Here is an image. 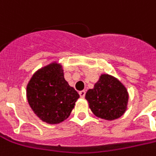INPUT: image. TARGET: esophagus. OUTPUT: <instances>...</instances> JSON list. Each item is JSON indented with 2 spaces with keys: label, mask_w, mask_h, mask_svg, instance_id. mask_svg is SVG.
<instances>
[{
  "label": "esophagus",
  "mask_w": 156,
  "mask_h": 156,
  "mask_svg": "<svg viewBox=\"0 0 156 156\" xmlns=\"http://www.w3.org/2000/svg\"><path fill=\"white\" fill-rule=\"evenodd\" d=\"M85 90H82V91H79V95H80V97L81 98H84V96H85Z\"/></svg>",
  "instance_id": "34e87169"
}]
</instances>
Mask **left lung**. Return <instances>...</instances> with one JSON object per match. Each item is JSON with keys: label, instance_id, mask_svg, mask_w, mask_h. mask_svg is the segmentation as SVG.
Here are the masks:
<instances>
[{"label": "left lung", "instance_id": "obj_1", "mask_svg": "<svg viewBox=\"0 0 156 156\" xmlns=\"http://www.w3.org/2000/svg\"><path fill=\"white\" fill-rule=\"evenodd\" d=\"M128 92L126 87L112 75L103 73L85 94L94 114L101 119L112 121L123 115L127 108Z\"/></svg>", "mask_w": 156, "mask_h": 156}]
</instances>
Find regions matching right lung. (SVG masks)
Wrapping results in <instances>:
<instances>
[{
    "mask_svg": "<svg viewBox=\"0 0 156 156\" xmlns=\"http://www.w3.org/2000/svg\"><path fill=\"white\" fill-rule=\"evenodd\" d=\"M26 95L34 113L48 124H58L70 116L79 94L65 78L62 64L52 62L33 74Z\"/></svg>",
    "mask_w": 156,
    "mask_h": 156,
    "instance_id": "right-lung-1",
    "label": "right lung"
}]
</instances>
